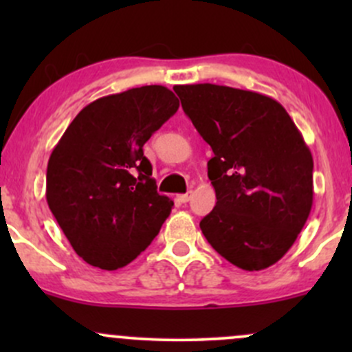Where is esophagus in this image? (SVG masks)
Returning <instances> with one entry per match:
<instances>
[{
  "label": "esophagus",
  "instance_id": "obj_1",
  "mask_svg": "<svg viewBox=\"0 0 352 352\" xmlns=\"http://www.w3.org/2000/svg\"><path fill=\"white\" fill-rule=\"evenodd\" d=\"M192 195H193V192H192V190H188L187 193H182V195L177 197V200H179L180 204H187V201L192 199Z\"/></svg>",
  "mask_w": 352,
  "mask_h": 352
}]
</instances>
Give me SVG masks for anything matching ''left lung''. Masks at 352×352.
Wrapping results in <instances>:
<instances>
[{"label":"left lung","instance_id":"obj_1","mask_svg":"<svg viewBox=\"0 0 352 352\" xmlns=\"http://www.w3.org/2000/svg\"><path fill=\"white\" fill-rule=\"evenodd\" d=\"M173 91L213 151L207 167L217 205L201 233L238 268L274 265L313 207V155L301 132L278 100L258 92L208 82Z\"/></svg>","mask_w":352,"mask_h":352}]
</instances>
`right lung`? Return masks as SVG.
<instances>
[{"label": "right lung", "mask_w": 352, "mask_h": 352, "mask_svg": "<svg viewBox=\"0 0 352 352\" xmlns=\"http://www.w3.org/2000/svg\"><path fill=\"white\" fill-rule=\"evenodd\" d=\"M179 109L164 86L86 106L52 148L46 200L74 252L96 268H122L152 243L173 200L157 193L144 144Z\"/></svg>", "instance_id": "right-lung-1"}]
</instances>
